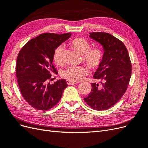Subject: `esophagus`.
Wrapping results in <instances>:
<instances>
[{
  "instance_id": "1",
  "label": "esophagus",
  "mask_w": 148,
  "mask_h": 148,
  "mask_svg": "<svg viewBox=\"0 0 148 148\" xmlns=\"http://www.w3.org/2000/svg\"><path fill=\"white\" fill-rule=\"evenodd\" d=\"M66 83L68 84L69 85H73V84H77V82H74L70 81V80H67V81H66Z\"/></svg>"
}]
</instances>
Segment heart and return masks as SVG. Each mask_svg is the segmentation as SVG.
<instances>
[{"mask_svg":"<svg viewBox=\"0 0 148 148\" xmlns=\"http://www.w3.org/2000/svg\"><path fill=\"white\" fill-rule=\"evenodd\" d=\"M70 46L79 55L82 56V60L89 68L97 69L104 60V51L100 47L91 49V44L87 40L82 38H75L69 42ZM53 62L58 66L64 65V47H57L52 56ZM88 73V70L83 66H69L62 73V77L71 82H77L82 80Z\"/></svg>","mask_w":148,"mask_h":148,"instance_id":"1","label":"heart"}]
</instances>
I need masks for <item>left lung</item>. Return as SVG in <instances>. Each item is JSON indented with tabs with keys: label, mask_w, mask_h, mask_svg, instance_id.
I'll use <instances>...</instances> for the list:
<instances>
[{
	"label": "left lung",
	"mask_w": 148,
	"mask_h": 148,
	"mask_svg": "<svg viewBox=\"0 0 148 148\" xmlns=\"http://www.w3.org/2000/svg\"><path fill=\"white\" fill-rule=\"evenodd\" d=\"M89 37L102 46L104 56L93 76L101 83H91V91L84 100L93 109L104 110L115 105L127 91L132 64L125 44L114 36L97 32L89 33Z\"/></svg>",
	"instance_id": "obj_1"
}]
</instances>
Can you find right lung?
Returning a JSON list of instances; mask_svg holds the SVG:
<instances>
[{
  "label": "right lung",
  "instance_id": "right-lung-1",
  "mask_svg": "<svg viewBox=\"0 0 148 148\" xmlns=\"http://www.w3.org/2000/svg\"><path fill=\"white\" fill-rule=\"evenodd\" d=\"M44 33L29 40L21 48L16 59V75L21 95L33 108L47 110L60 100L67 87L65 79H58L53 84L52 74H57L52 56L55 49L71 36Z\"/></svg>",
  "mask_w": 148,
  "mask_h": 148
}]
</instances>
